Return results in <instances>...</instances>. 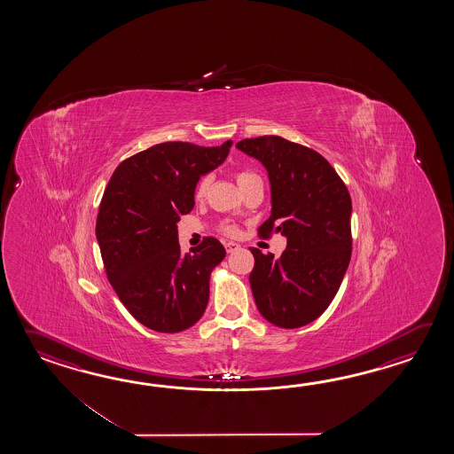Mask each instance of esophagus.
Here are the masks:
<instances>
[{"label":"esophagus","mask_w":454,"mask_h":454,"mask_svg":"<svg viewBox=\"0 0 454 454\" xmlns=\"http://www.w3.org/2000/svg\"><path fill=\"white\" fill-rule=\"evenodd\" d=\"M239 248H240V245H239V243H235V241H227V243H225V250H227V253L239 250Z\"/></svg>","instance_id":"1"}]
</instances>
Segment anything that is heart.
<instances>
[{
    "instance_id": "b5f03b06",
    "label": "heart",
    "mask_w": 454,
    "mask_h": 454,
    "mask_svg": "<svg viewBox=\"0 0 454 454\" xmlns=\"http://www.w3.org/2000/svg\"><path fill=\"white\" fill-rule=\"evenodd\" d=\"M237 182L240 186H245V184L251 182V180H254V178H260L258 175L254 174V172H250V170H239L237 172ZM209 184H211V175H203L200 180H198V184L194 186V196L198 198V200H201L207 193V190H209ZM223 233H227V235H235L237 233V227L233 225V223H223Z\"/></svg>"
}]
</instances>
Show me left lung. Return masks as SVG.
<instances>
[{"label":"left lung","mask_w":454,"mask_h":454,"mask_svg":"<svg viewBox=\"0 0 454 454\" xmlns=\"http://www.w3.org/2000/svg\"><path fill=\"white\" fill-rule=\"evenodd\" d=\"M266 167L270 219L258 233L287 237L279 260L251 248L250 284L261 315L279 328H300L323 315L338 294L352 254L348 186L323 155L280 136L237 143Z\"/></svg>","instance_id":"8db88e82"}]
</instances>
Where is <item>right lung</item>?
I'll list each match as a JSON object with an SVG mask.
<instances>
[{
  "instance_id": "add662e5",
  "label": "right lung",
  "mask_w": 454,
  "mask_h": 454,
  "mask_svg": "<svg viewBox=\"0 0 454 454\" xmlns=\"http://www.w3.org/2000/svg\"><path fill=\"white\" fill-rule=\"evenodd\" d=\"M231 147V139L215 147L160 143L128 157L106 184L96 223L106 279L145 328L180 333L203 317L225 248L204 237L182 254L176 223L193 209L200 176L223 164Z\"/></svg>"
}]
</instances>
